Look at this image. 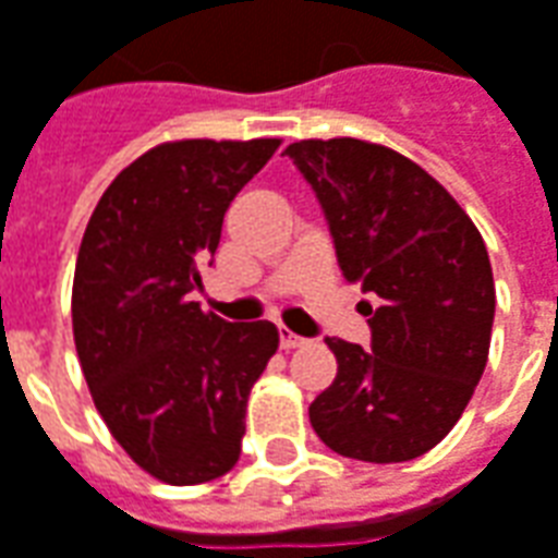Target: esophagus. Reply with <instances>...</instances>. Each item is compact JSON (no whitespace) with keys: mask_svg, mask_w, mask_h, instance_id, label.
<instances>
[{"mask_svg":"<svg viewBox=\"0 0 558 558\" xmlns=\"http://www.w3.org/2000/svg\"><path fill=\"white\" fill-rule=\"evenodd\" d=\"M307 341L302 338V335H292L290 329H280V347L283 350H295V347H305Z\"/></svg>","mask_w":558,"mask_h":558,"instance_id":"obj_1","label":"esophagus"}]
</instances>
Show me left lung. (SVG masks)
<instances>
[{"instance_id": "obj_1", "label": "left lung", "mask_w": 558, "mask_h": 558, "mask_svg": "<svg viewBox=\"0 0 558 558\" xmlns=\"http://www.w3.org/2000/svg\"><path fill=\"white\" fill-rule=\"evenodd\" d=\"M287 157L317 193L344 278L377 295V307L362 302L372 350L326 338L338 374L311 401V426L347 459H416L456 426L486 368V244L462 205L392 147L307 138Z\"/></svg>"}]
</instances>
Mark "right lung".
Segmentation results:
<instances>
[{
    "mask_svg": "<svg viewBox=\"0 0 558 558\" xmlns=\"http://www.w3.org/2000/svg\"><path fill=\"white\" fill-rule=\"evenodd\" d=\"M278 147H150L105 190L77 251L72 332L93 404L132 462L171 486L232 471L247 396L278 350L275 323H226L190 302L229 202Z\"/></svg>",
    "mask_w": 558,
    "mask_h": 558,
    "instance_id": "obj_1",
    "label": "right lung"
}]
</instances>
